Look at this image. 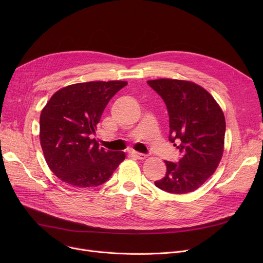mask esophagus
Instances as JSON below:
<instances>
[{
  "mask_svg": "<svg viewBox=\"0 0 263 263\" xmlns=\"http://www.w3.org/2000/svg\"><path fill=\"white\" fill-rule=\"evenodd\" d=\"M132 156L134 157V158H136V159H139V160H144V159H146L147 158V155H145V154H141V153H137V151H132Z\"/></svg>",
  "mask_w": 263,
  "mask_h": 263,
  "instance_id": "1",
  "label": "esophagus"
}]
</instances>
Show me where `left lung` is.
<instances>
[{
    "label": "left lung",
    "instance_id": "obj_1",
    "mask_svg": "<svg viewBox=\"0 0 263 263\" xmlns=\"http://www.w3.org/2000/svg\"><path fill=\"white\" fill-rule=\"evenodd\" d=\"M161 96L170 116V142L180 151L178 162L165 161L166 174L155 181L173 194L200 187L215 172L224 151L225 116L213 97L193 82L172 79L147 81Z\"/></svg>",
    "mask_w": 263,
    "mask_h": 263
}]
</instances>
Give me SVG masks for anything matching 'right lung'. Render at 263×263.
<instances>
[{"instance_id": "1", "label": "right lung", "mask_w": 263, "mask_h": 263, "mask_svg": "<svg viewBox=\"0 0 263 263\" xmlns=\"http://www.w3.org/2000/svg\"><path fill=\"white\" fill-rule=\"evenodd\" d=\"M124 81L86 82L55 92L40 114V144L52 173L77 187L106 182L124 160L122 151H105L91 135Z\"/></svg>"}]
</instances>
